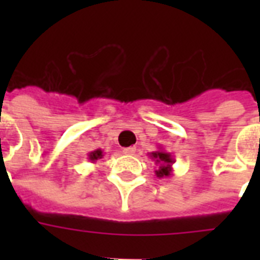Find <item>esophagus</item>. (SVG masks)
<instances>
[{"mask_svg":"<svg viewBox=\"0 0 260 260\" xmlns=\"http://www.w3.org/2000/svg\"><path fill=\"white\" fill-rule=\"evenodd\" d=\"M122 152H124L125 155H135L136 148H135V147H125V148L122 150Z\"/></svg>","mask_w":260,"mask_h":260,"instance_id":"obj_1","label":"esophagus"}]
</instances>
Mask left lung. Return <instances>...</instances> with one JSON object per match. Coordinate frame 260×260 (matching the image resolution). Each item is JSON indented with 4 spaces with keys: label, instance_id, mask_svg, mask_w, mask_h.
<instances>
[{
    "label": "left lung",
    "instance_id": "obj_1",
    "mask_svg": "<svg viewBox=\"0 0 260 260\" xmlns=\"http://www.w3.org/2000/svg\"><path fill=\"white\" fill-rule=\"evenodd\" d=\"M150 158L158 165V170H155V174L158 178H170L173 175V163L174 158L170 152H167L159 147L158 151L150 152Z\"/></svg>",
    "mask_w": 260,
    "mask_h": 260
}]
</instances>
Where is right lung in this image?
<instances>
[{"mask_svg":"<svg viewBox=\"0 0 260 260\" xmlns=\"http://www.w3.org/2000/svg\"><path fill=\"white\" fill-rule=\"evenodd\" d=\"M102 156H104V151L101 150V148H98V150L95 151H91V152H89V155H87V158H89L90 162L95 163L98 160V159H101Z\"/></svg>","mask_w":260,"mask_h":260,"instance_id":"right-lung-1","label":"right lung"}]
</instances>
